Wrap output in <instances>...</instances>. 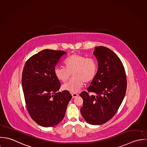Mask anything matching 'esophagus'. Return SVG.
<instances>
[{
	"instance_id": "1",
	"label": "esophagus",
	"mask_w": 147,
	"mask_h": 147,
	"mask_svg": "<svg viewBox=\"0 0 147 147\" xmlns=\"http://www.w3.org/2000/svg\"><path fill=\"white\" fill-rule=\"evenodd\" d=\"M71 95H72L73 98H75L77 96H78L79 95L78 94H77V93H73V94H71Z\"/></svg>"
}]
</instances>
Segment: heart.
Returning a JSON list of instances; mask_svg holds the SVG:
<instances>
[{"mask_svg":"<svg viewBox=\"0 0 147 147\" xmlns=\"http://www.w3.org/2000/svg\"><path fill=\"white\" fill-rule=\"evenodd\" d=\"M64 63L65 67L57 66L54 70L55 77L62 82L67 81L72 73L73 77L62 86L64 90L78 92L84 87L85 82H91L96 76L98 66L94 59L73 54L65 59Z\"/></svg>","mask_w":147,"mask_h":147,"instance_id":"b5f03b06","label":"heart"}]
</instances>
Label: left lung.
<instances>
[{
	"label": "left lung",
	"instance_id": "obj_1",
	"mask_svg": "<svg viewBox=\"0 0 147 147\" xmlns=\"http://www.w3.org/2000/svg\"><path fill=\"white\" fill-rule=\"evenodd\" d=\"M93 54L98 67L87 90L95 95L90 96L85 91L80 94L84 100L81 113L88 124L100 125L117 112L125 95L127 79L121 60L111 49L96 47Z\"/></svg>",
	"mask_w": 147,
	"mask_h": 147
}]
</instances>
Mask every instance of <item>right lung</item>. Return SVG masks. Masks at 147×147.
Instances as JSON below:
<instances>
[{
    "instance_id": "1",
    "label": "right lung",
    "mask_w": 147,
    "mask_h": 147,
    "mask_svg": "<svg viewBox=\"0 0 147 147\" xmlns=\"http://www.w3.org/2000/svg\"><path fill=\"white\" fill-rule=\"evenodd\" d=\"M66 55L62 51L44 49L26 63L22 74V88L30 117L38 124L49 127L59 123L72 96L68 91L57 92L61 85L54 70Z\"/></svg>"
}]
</instances>
